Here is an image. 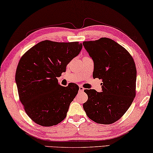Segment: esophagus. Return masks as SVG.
Wrapping results in <instances>:
<instances>
[{
  "instance_id": "esophagus-1",
  "label": "esophagus",
  "mask_w": 153,
  "mask_h": 153,
  "mask_svg": "<svg viewBox=\"0 0 153 153\" xmlns=\"http://www.w3.org/2000/svg\"><path fill=\"white\" fill-rule=\"evenodd\" d=\"M84 91V88H83V87H82V86H79V92H83Z\"/></svg>"
}]
</instances>
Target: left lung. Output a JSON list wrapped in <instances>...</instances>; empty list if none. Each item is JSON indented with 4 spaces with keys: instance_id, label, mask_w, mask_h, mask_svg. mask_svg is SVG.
Masks as SVG:
<instances>
[{
    "instance_id": "left-lung-1",
    "label": "left lung",
    "mask_w": 153,
    "mask_h": 153,
    "mask_svg": "<svg viewBox=\"0 0 153 153\" xmlns=\"http://www.w3.org/2000/svg\"><path fill=\"white\" fill-rule=\"evenodd\" d=\"M94 62V78L102 79V92L86 89L88 100L83 104L86 115L99 124L119 120L135 97L136 67L129 52L111 39L84 42Z\"/></svg>"
}]
</instances>
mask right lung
Here are the masks:
<instances>
[{
  "instance_id": "1",
  "label": "right lung",
  "mask_w": 153,
  "mask_h": 153,
  "mask_svg": "<svg viewBox=\"0 0 153 153\" xmlns=\"http://www.w3.org/2000/svg\"><path fill=\"white\" fill-rule=\"evenodd\" d=\"M79 42L45 40L28 50L19 61L16 82L19 98L32 120L43 127L59 124L67 116L79 86L71 83L60 86L57 77L79 54Z\"/></svg>"
}]
</instances>
